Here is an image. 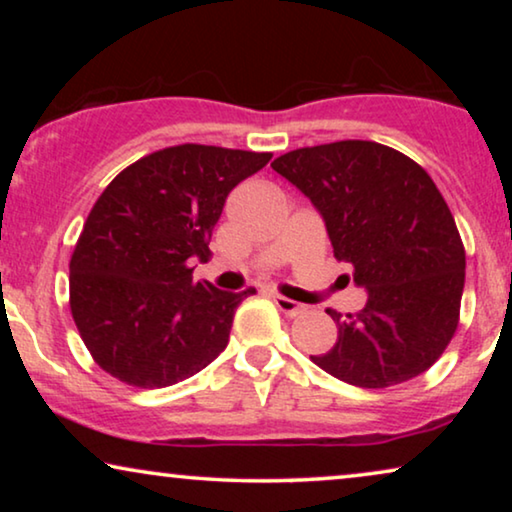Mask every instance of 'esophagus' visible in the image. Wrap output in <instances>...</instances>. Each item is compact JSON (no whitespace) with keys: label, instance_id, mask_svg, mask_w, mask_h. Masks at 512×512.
Returning <instances> with one entry per match:
<instances>
[{"label":"esophagus","instance_id":"1","mask_svg":"<svg viewBox=\"0 0 512 512\" xmlns=\"http://www.w3.org/2000/svg\"><path fill=\"white\" fill-rule=\"evenodd\" d=\"M272 303H275L286 317H298V314H303V305L286 296H279V293H272Z\"/></svg>","mask_w":512,"mask_h":512}]
</instances>
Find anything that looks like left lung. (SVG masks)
I'll list each match as a JSON object with an SVG mask.
<instances>
[{
	"mask_svg": "<svg viewBox=\"0 0 512 512\" xmlns=\"http://www.w3.org/2000/svg\"><path fill=\"white\" fill-rule=\"evenodd\" d=\"M272 170L324 219L338 261L366 289V305L342 317L338 342L312 356L321 370L363 389L408 382L450 345L464 293L466 254L433 179L403 153L347 139L279 156Z\"/></svg>",
	"mask_w": 512,
	"mask_h": 512,
	"instance_id": "obj_1",
	"label": "left lung"
}]
</instances>
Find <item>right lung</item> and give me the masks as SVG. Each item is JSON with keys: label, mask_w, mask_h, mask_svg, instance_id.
Instances as JSON below:
<instances>
[{"label": "right lung", "mask_w": 512, "mask_h": 512, "mask_svg": "<svg viewBox=\"0 0 512 512\" xmlns=\"http://www.w3.org/2000/svg\"><path fill=\"white\" fill-rule=\"evenodd\" d=\"M272 153L184 144L125 167L90 209L69 263V305L97 366L160 389L200 373L228 345L254 289L193 282L228 193Z\"/></svg>", "instance_id": "obj_1"}]
</instances>
